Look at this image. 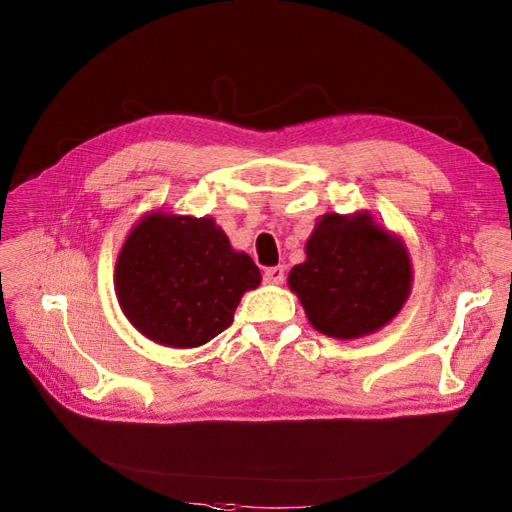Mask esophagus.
<instances>
[{"instance_id": "obj_1", "label": "esophagus", "mask_w": 512, "mask_h": 512, "mask_svg": "<svg viewBox=\"0 0 512 512\" xmlns=\"http://www.w3.org/2000/svg\"><path fill=\"white\" fill-rule=\"evenodd\" d=\"M284 277V267H271L265 271V282L273 286H280L284 282Z\"/></svg>"}]
</instances>
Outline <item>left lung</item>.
Masks as SVG:
<instances>
[{"mask_svg":"<svg viewBox=\"0 0 512 512\" xmlns=\"http://www.w3.org/2000/svg\"><path fill=\"white\" fill-rule=\"evenodd\" d=\"M412 260L401 239L367 211L324 213L288 273L309 324L335 339L384 329L412 292Z\"/></svg>","mask_w":512,"mask_h":512,"instance_id":"obj_1","label":"left lung"}]
</instances>
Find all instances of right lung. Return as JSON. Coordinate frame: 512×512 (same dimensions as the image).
Returning a JSON list of instances; mask_svg holds the SVG:
<instances>
[{
  "instance_id": "right-lung-1",
  "label": "right lung",
  "mask_w": 512,
  "mask_h": 512,
  "mask_svg": "<svg viewBox=\"0 0 512 512\" xmlns=\"http://www.w3.org/2000/svg\"><path fill=\"white\" fill-rule=\"evenodd\" d=\"M260 282L254 260L232 250L213 218L162 209L134 224L115 265L123 316L151 342L181 350L228 329L243 294Z\"/></svg>"
}]
</instances>
